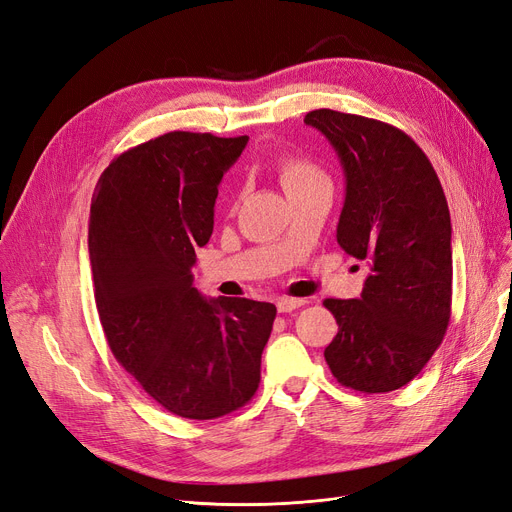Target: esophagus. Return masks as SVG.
<instances>
[{
  "label": "esophagus",
  "instance_id": "34e87169",
  "mask_svg": "<svg viewBox=\"0 0 512 512\" xmlns=\"http://www.w3.org/2000/svg\"><path fill=\"white\" fill-rule=\"evenodd\" d=\"M306 300L304 298H281L277 300V311L279 313H292L296 309H300V306H304Z\"/></svg>",
  "mask_w": 512,
  "mask_h": 512
}]
</instances>
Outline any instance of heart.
<instances>
[{"label": "heart", "instance_id": "1", "mask_svg": "<svg viewBox=\"0 0 512 512\" xmlns=\"http://www.w3.org/2000/svg\"><path fill=\"white\" fill-rule=\"evenodd\" d=\"M277 174L283 189L288 193L300 191L315 182L325 180L323 170L309 157L302 155H283L277 159Z\"/></svg>", "mask_w": 512, "mask_h": 512}]
</instances>
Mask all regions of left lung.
Segmentation results:
<instances>
[{"instance_id":"obj_1","label":"left lung","mask_w":512,"mask_h":512,"mask_svg":"<svg viewBox=\"0 0 512 512\" xmlns=\"http://www.w3.org/2000/svg\"><path fill=\"white\" fill-rule=\"evenodd\" d=\"M304 124L342 163L340 248L370 264L359 298L323 300L338 323L325 361L353 391H397L439 349L452 315V222L441 182L416 142L384 121L317 109Z\"/></svg>"}]
</instances>
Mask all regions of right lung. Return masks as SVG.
Here are the masks:
<instances>
[{"label":"right lung","mask_w":512,"mask_h":512,"mask_svg":"<svg viewBox=\"0 0 512 512\" xmlns=\"http://www.w3.org/2000/svg\"><path fill=\"white\" fill-rule=\"evenodd\" d=\"M248 136L168 132L102 172L88 248L102 332L121 367L168 412L214 420L258 391L275 304L203 298L195 248L214 229L218 185Z\"/></svg>","instance_id":"1"}]
</instances>
